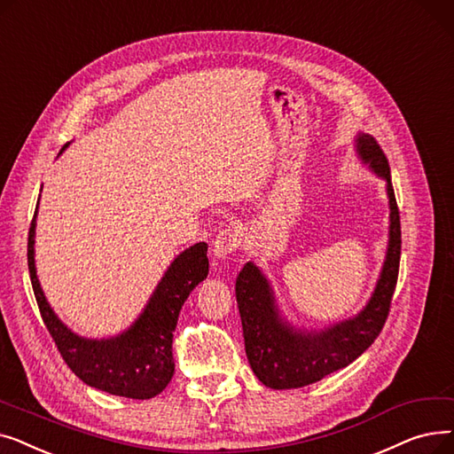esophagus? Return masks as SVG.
<instances>
[{
	"label": "esophagus",
	"mask_w": 454,
	"mask_h": 454,
	"mask_svg": "<svg viewBox=\"0 0 454 454\" xmlns=\"http://www.w3.org/2000/svg\"><path fill=\"white\" fill-rule=\"evenodd\" d=\"M242 244V231L240 229H225L215 236L212 251L215 258H227L231 253L240 247Z\"/></svg>",
	"instance_id": "34e87169"
}]
</instances>
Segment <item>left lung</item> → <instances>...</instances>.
Listing matches in <instances>:
<instances>
[{
	"label": "left lung",
	"instance_id": "obj_1",
	"mask_svg": "<svg viewBox=\"0 0 454 454\" xmlns=\"http://www.w3.org/2000/svg\"><path fill=\"white\" fill-rule=\"evenodd\" d=\"M355 142L360 160L386 181L390 205L386 258L368 305L355 317L321 331L295 329L280 316L270 280L261 268L247 262L236 277L246 355L258 380L273 390L303 387L349 365L375 341L390 312L401 261V220L390 164L373 137L358 133Z\"/></svg>",
	"mask_w": 454,
	"mask_h": 454
}]
</instances>
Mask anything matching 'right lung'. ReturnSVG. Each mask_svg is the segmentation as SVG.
<instances>
[{"label": "right lung", "mask_w": 454, "mask_h": 454, "mask_svg": "<svg viewBox=\"0 0 454 454\" xmlns=\"http://www.w3.org/2000/svg\"><path fill=\"white\" fill-rule=\"evenodd\" d=\"M64 147H68V144ZM36 214L38 205L27 240L31 285L42 319L64 362L84 384L111 395L129 399H151L159 395L176 372L171 343H174L179 312L190 292L208 275L207 244H193L177 254L131 327L114 338L90 340L64 325L40 288L35 268Z\"/></svg>", "instance_id": "1"}]
</instances>
